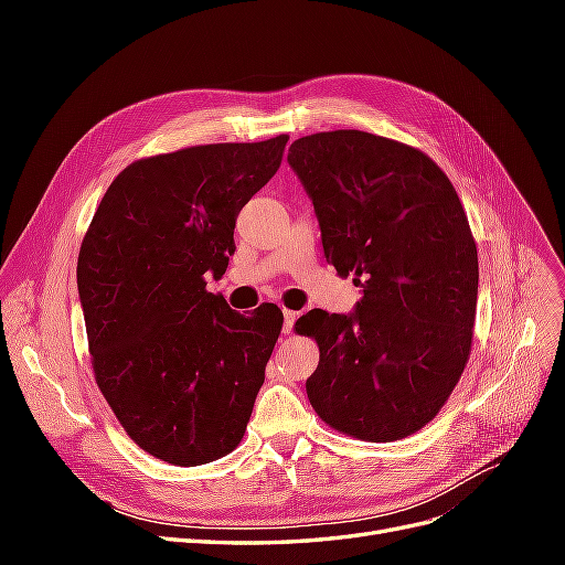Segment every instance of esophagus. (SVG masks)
Returning a JSON list of instances; mask_svg holds the SVG:
<instances>
[{
    "instance_id": "obj_1",
    "label": "esophagus",
    "mask_w": 565,
    "mask_h": 565,
    "mask_svg": "<svg viewBox=\"0 0 565 565\" xmlns=\"http://www.w3.org/2000/svg\"><path fill=\"white\" fill-rule=\"evenodd\" d=\"M282 316H285V324H282V332L285 334H289V332H292V328H295V320H297V311H289V309H285L282 311Z\"/></svg>"
}]
</instances>
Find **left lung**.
I'll return each mask as SVG.
<instances>
[{"label":"left lung","mask_w":565,"mask_h":565,"mask_svg":"<svg viewBox=\"0 0 565 565\" xmlns=\"http://www.w3.org/2000/svg\"><path fill=\"white\" fill-rule=\"evenodd\" d=\"M287 162L313 200L324 259L363 287L355 313L295 322L320 351L309 401L339 434L413 436L471 353L478 252L455 185L419 148L358 129L301 136Z\"/></svg>","instance_id":"left-lung-1"}]
</instances>
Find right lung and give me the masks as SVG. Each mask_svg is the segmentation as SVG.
<instances>
[{"mask_svg":"<svg viewBox=\"0 0 565 565\" xmlns=\"http://www.w3.org/2000/svg\"><path fill=\"white\" fill-rule=\"evenodd\" d=\"M287 141L136 160L84 233L77 289L96 384L127 436L167 465H207L245 436L282 311L237 313L204 276L226 273L235 218L278 172Z\"/></svg>","mask_w":565,"mask_h":565,"instance_id":"add662e5","label":"right lung"}]
</instances>
